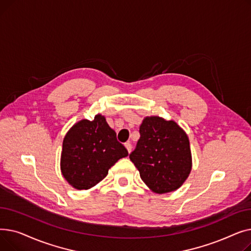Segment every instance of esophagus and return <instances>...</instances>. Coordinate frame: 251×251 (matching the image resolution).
<instances>
[{
    "mask_svg": "<svg viewBox=\"0 0 251 251\" xmlns=\"http://www.w3.org/2000/svg\"><path fill=\"white\" fill-rule=\"evenodd\" d=\"M124 146H125L126 150L128 151V152L130 153V152H131V151H132V146H131V143H130V142H126V143L124 144Z\"/></svg>",
    "mask_w": 251,
    "mask_h": 251,
    "instance_id": "obj_1",
    "label": "esophagus"
}]
</instances>
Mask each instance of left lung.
Returning <instances> with one entry per match:
<instances>
[{"label":"left lung","mask_w":251,"mask_h":251,"mask_svg":"<svg viewBox=\"0 0 251 251\" xmlns=\"http://www.w3.org/2000/svg\"><path fill=\"white\" fill-rule=\"evenodd\" d=\"M140 138L129 157L140 178L154 193L180 188L192 169L189 138L175 121L148 116L139 127Z\"/></svg>","instance_id":"1"}]
</instances>
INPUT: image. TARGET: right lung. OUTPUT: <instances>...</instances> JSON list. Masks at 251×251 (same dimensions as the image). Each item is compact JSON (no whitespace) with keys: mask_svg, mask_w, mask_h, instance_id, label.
Segmentation results:
<instances>
[{"mask_svg":"<svg viewBox=\"0 0 251 251\" xmlns=\"http://www.w3.org/2000/svg\"><path fill=\"white\" fill-rule=\"evenodd\" d=\"M128 155L116 132L98 114L92 121L82 119L66 133L61 152L63 177L78 190L96 186L109 173V169Z\"/></svg>","mask_w":251,"mask_h":251,"instance_id":"right-lung-1","label":"right lung"}]
</instances>
